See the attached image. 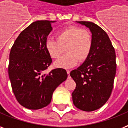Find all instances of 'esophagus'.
Listing matches in <instances>:
<instances>
[{
	"mask_svg": "<svg viewBox=\"0 0 128 128\" xmlns=\"http://www.w3.org/2000/svg\"><path fill=\"white\" fill-rule=\"evenodd\" d=\"M66 72H67V73H68V75L69 76V73H70V70H66ZM68 78H69V77H68Z\"/></svg>",
	"mask_w": 128,
	"mask_h": 128,
	"instance_id": "esophagus-1",
	"label": "esophagus"
}]
</instances>
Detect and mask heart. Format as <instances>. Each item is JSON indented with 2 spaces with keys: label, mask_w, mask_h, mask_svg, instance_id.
Returning <instances> with one entry per match:
<instances>
[{
  "label": "heart",
  "mask_w": 128,
  "mask_h": 128,
  "mask_svg": "<svg viewBox=\"0 0 128 128\" xmlns=\"http://www.w3.org/2000/svg\"><path fill=\"white\" fill-rule=\"evenodd\" d=\"M56 39L46 40L45 47L49 56L57 59L64 52L67 53L62 56L55 62V66L70 68L76 66L78 61L86 60L93 48V37L87 30L78 26H69L58 32Z\"/></svg>",
  "instance_id": "b5f03b06"
}]
</instances>
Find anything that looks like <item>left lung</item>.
<instances>
[{
    "instance_id": "1",
    "label": "left lung",
    "mask_w": 128,
    "mask_h": 128,
    "mask_svg": "<svg viewBox=\"0 0 128 128\" xmlns=\"http://www.w3.org/2000/svg\"><path fill=\"white\" fill-rule=\"evenodd\" d=\"M78 23L89 28L93 48L88 59L70 73L76 83L72 98L77 108L92 112L101 108L110 97L116 70V54L108 34L100 27L89 21Z\"/></svg>"
}]
</instances>
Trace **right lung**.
Listing matches in <instances>:
<instances>
[{"label":"right lung","mask_w":128,"mask_h":128,"mask_svg":"<svg viewBox=\"0 0 128 128\" xmlns=\"http://www.w3.org/2000/svg\"><path fill=\"white\" fill-rule=\"evenodd\" d=\"M54 22H33L20 33L10 53L8 73L12 91L17 101L30 110L50 104L53 92L68 76L61 68L44 72L52 63L45 44Z\"/></svg>","instance_id":"1"}]
</instances>
